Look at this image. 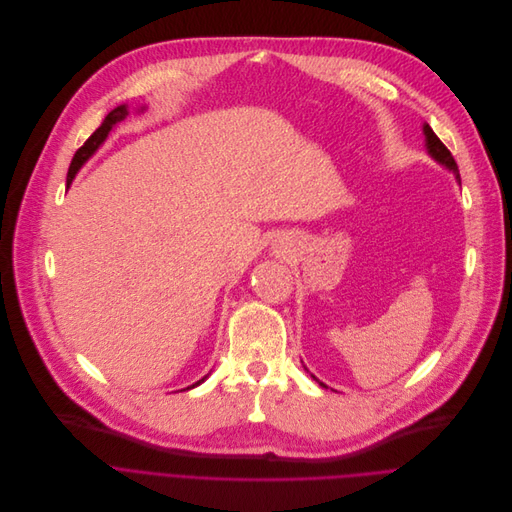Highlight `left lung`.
Listing matches in <instances>:
<instances>
[{
  "label": "left lung",
  "mask_w": 512,
  "mask_h": 512,
  "mask_svg": "<svg viewBox=\"0 0 512 512\" xmlns=\"http://www.w3.org/2000/svg\"><path fill=\"white\" fill-rule=\"evenodd\" d=\"M424 135H426L428 153H430L438 163H442L444 167H448L450 171H454V175H456V179H458V183H460V171H458V165H456L452 153L448 151V147L438 139V135L432 131L430 125H424ZM313 377H315V375H313ZM321 385H323V383H321Z\"/></svg>",
  "instance_id": "1"
}]
</instances>
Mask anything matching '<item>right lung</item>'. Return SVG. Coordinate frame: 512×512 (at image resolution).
<instances>
[{
    "instance_id": "1",
    "label": "right lung",
    "mask_w": 512,
    "mask_h": 512,
    "mask_svg": "<svg viewBox=\"0 0 512 512\" xmlns=\"http://www.w3.org/2000/svg\"><path fill=\"white\" fill-rule=\"evenodd\" d=\"M129 115V111H127V105H121V107H117L115 111H111L107 117H105V121H102V125L84 141V145L74 153V157H72V163H70V167H68V175H66V185H70L72 183V179H74V175L78 173V169L96 153V149L105 143V139L109 137V133L113 131V127L117 125V123H121L125 117ZM206 379V377H203ZM203 379H199L197 383H193L191 387H195V385H199ZM191 387H187V389H191Z\"/></svg>"
}]
</instances>
